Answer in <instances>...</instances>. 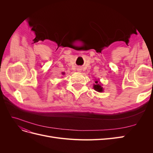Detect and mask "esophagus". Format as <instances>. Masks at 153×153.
<instances>
[{
	"label": "esophagus",
	"mask_w": 153,
	"mask_h": 153,
	"mask_svg": "<svg viewBox=\"0 0 153 153\" xmlns=\"http://www.w3.org/2000/svg\"><path fill=\"white\" fill-rule=\"evenodd\" d=\"M80 70H81V69H78V71H80Z\"/></svg>",
	"instance_id": "34e87169"
}]
</instances>
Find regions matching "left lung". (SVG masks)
Listing matches in <instances>:
<instances>
[{
  "label": "left lung",
  "mask_w": 153,
  "mask_h": 153,
  "mask_svg": "<svg viewBox=\"0 0 153 153\" xmlns=\"http://www.w3.org/2000/svg\"><path fill=\"white\" fill-rule=\"evenodd\" d=\"M95 83H96V84H94V87H93L94 90H96V91H98V92H102L103 91V87L98 84V81H96Z\"/></svg>",
  "instance_id": "obj_1"
}]
</instances>
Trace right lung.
Returning <instances> with one entry per match:
<instances>
[{"label": "right lung", "mask_w": 153, "mask_h": 153, "mask_svg": "<svg viewBox=\"0 0 153 153\" xmlns=\"http://www.w3.org/2000/svg\"><path fill=\"white\" fill-rule=\"evenodd\" d=\"M63 74H64V73H63Z\"/></svg>", "instance_id": "obj_1"}]
</instances>
